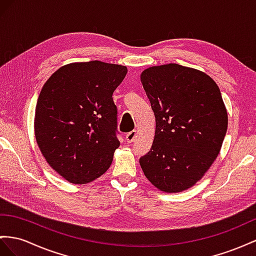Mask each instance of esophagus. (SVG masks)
<instances>
[{
  "label": "esophagus",
  "mask_w": 256,
  "mask_h": 256,
  "mask_svg": "<svg viewBox=\"0 0 256 256\" xmlns=\"http://www.w3.org/2000/svg\"><path fill=\"white\" fill-rule=\"evenodd\" d=\"M136 137H137V130H132V132H130L126 135V140L128 142H132L135 140Z\"/></svg>",
  "instance_id": "esophagus-1"
}]
</instances>
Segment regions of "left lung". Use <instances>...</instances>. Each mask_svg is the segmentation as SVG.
<instances>
[{
  "instance_id": "1",
  "label": "left lung",
  "mask_w": 256,
  "mask_h": 256,
  "mask_svg": "<svg viewBox=\"0 0 256 256\" xmlns=\"http://www.w3.org/2000/svg\"><path fill=\"white\" fill-rule=\"evenodd\" d=\"M140 81L156 118L152 146L140 168L160 192L187 190L220 152L228 126L220 90L204 72L178 64L149 67Z\"/></svg>"
}]
</instances>
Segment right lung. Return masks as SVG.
<instances>
[{"label":"right lung","instance_id":"obj_1","mask_svg":"<svg viewBox=\"0 0 256 256\" xmlns=\"http://www.w3.org/2000/svg\"><path fill=\"white\" fill-rule=\"evenodd\" d=\"M126 74L121 64L71 62L43 85L36 107V140L48 166L67 182L88 184L112 163L120 146L112 94Z\"/></svg>","mask_w":256,"mask_h":256}]
</instances>
